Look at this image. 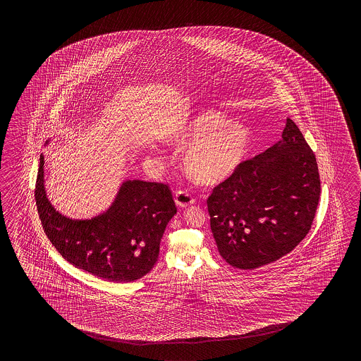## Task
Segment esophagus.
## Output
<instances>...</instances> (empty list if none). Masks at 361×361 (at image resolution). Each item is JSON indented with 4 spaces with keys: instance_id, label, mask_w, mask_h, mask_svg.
<instances>
[{
    "instance_id": "esophagus-1",
    "label": "esophagus",
    "mask_w": 361,
    "mask_h": 361,
    "mask_svg": "<svg viewBox=\"0 0 361 361\" xmlns=\"http://www.w3.org/2000/svg\"><path fill=\"white\" fill-rule=\"evenodd\" d=\"M195 202V199L187 191H178L176 193V204L178 207L184 209V207H190Z\"/></svg>"
}]
</instances>
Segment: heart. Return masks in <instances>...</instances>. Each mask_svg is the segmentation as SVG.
I'll use <instances>...</instances> for the list:
<instances>
[{
	"label": "heart",
	"instance_id": "1",
	"mask_svg": "<svg viewBox=\"0 0 361 361\" xmlns=\"http://www.w3.org/2000/svg\"><path fill=\"white\" fill-rule=\"evenodd\" d=\"M169 142L185 148L184 169L197 183L214 185L238 170L252 145L245 123L228 121L216 111H200L188 117L169 137Z\"/></svg>",
	"mask_w": 361,
	"mask_h": 361
}]
</instances>
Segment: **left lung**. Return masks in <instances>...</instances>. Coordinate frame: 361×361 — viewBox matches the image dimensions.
<instances>
[{"instance_id":"obj_1","label":"left lung","mask_w":361,"mask_h":361,"mask_svg":"<svg viewBox=\"0 0 361 361\" xmlns=\"http://www.w3.org/2000/svg\"><path fill=\"white\" fill-rule=\"evenodd\" d=\"M319 197L316 157L298 126L288 118L283 139L241 162L207 199L219 254L240 269L280 259L306 238Z\"/></svg>"}]
</instances>
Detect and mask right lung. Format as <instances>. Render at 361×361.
Here are the masks:
<instances>
[{"label":"right lung","mask_w":361,"mask_h":361,"mask_svg":"<svg viewBox=\"0 0 361 361\" xmlns=\"http://www.w3.org/2000/svg\"><path fill=\"white\" fill-rule=\"evenodd\" d=\"M44 168L41 154L35 191L37 212L47 238L66 261L115 283L138 280L154 269L162 235L177 213L166 184L126 179L107 210L77 219L61 214L47 197Z\"/></svg>","instance_id":"right-lung-1"}]
</instances>
